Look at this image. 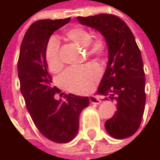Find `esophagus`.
Returning <instances> with one entry per match:
<instances>
[{
  "label": "esophagus",
  "mask_w": 160,
  "mask_h": 160,
  "mask_svg": "<svg viewBox=\"0 0 160 160\" xmlns=\"http://www.w3.org/2000/svg\"><path fill=\"white\" fill-rule=\"evenodd\" d=\"M90 103L94 104V105H98L101 103V100L96 96H90Z\"/></svg>",
  "instance_id": "1"
}]
</instances>
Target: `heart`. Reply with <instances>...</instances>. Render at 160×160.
Wrapping results in <instances>:
<instances>
[{"label":"heart","instance_id":"obj_1","mask_svg":"<svg viewBox=\"0 0 160 160\" xmlns=\"http://www.w3.org/2000/svg\"><path fill=\"white\" fill-rule=\"evenodd\" d=\"M66 36L72 42L86 48L89 56H101L105 54L108 43L103 37L92 38L89 30L82 27H73L66 31ZM44 59L49 69L52 72L62 68L60 57V44L55 37L48 40L44 52ZM101 70L95 64H86L80 67H71L66 69L60 76L62 86L68 91L83 94L90 92L100 79Z\"/></svg>","mask_w":160,"mask_h":160}]
</instances>
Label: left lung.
I'll list each match as a JSON object with an SVG mask.
<instances>
[{"label": "left lung", "mask_w": 160, "mask_h": 160, "mask_svg": "<svg viewBox=\"0 0 160 160\" xmlns=\"http://www.w3.org/2000/svg\"><path fill=\"white\" fill-rule=\"evenodd\" d=\"M79 22L97 29L108 47V63L98 93L111 92L118 110L105 123L112 137L124 139L140 127L145 105V78L140 49L127 24L109 14L78 16ZM108 99V98H107Z\"/></svg>", "instance_id": "1"}]
</instances>
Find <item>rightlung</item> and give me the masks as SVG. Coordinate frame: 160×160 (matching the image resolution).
I'll list each match as a JSON object with an SVG mask.
<instances>
[{"label": "right lung", "mask_w": 160, "mask_h": 160, "mask_svg": "<svg viewBox=\"0 0 160 160\" xmlns=\"http://www.w3.org/2000/svg\"><path fill=\"white\" fill-rule=\"evenodd\" d=\"M69 20L68 17L34 22L24 36L17 62L20 90L34 124L47 139L61 144L76 136L80 113L90 102L88 97L71 93L65 94V101L53 97L61 91L52 84L44 52L51 35Z\"/></svg>", "instance_id": "obj_1"}]
</instances>
